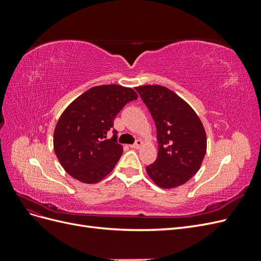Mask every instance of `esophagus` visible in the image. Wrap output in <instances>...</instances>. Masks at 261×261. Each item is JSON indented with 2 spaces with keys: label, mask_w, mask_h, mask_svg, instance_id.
<instances>
[{
  "label": "esophagus",
  "mask_w": 261,
  "mask_h": 261,
  "mask_svg": "<svg viewBox=\"0 0 261 261\" xmlns=\"http://www.w3.org/2000/svg\"><path fill=\"white\" fill-rule=\"evenodd\" d=\"M143 144H144L143 141L138 139L135 144H134V145H130V148H134V149H139L141 146H143Z\"/></svg>",
  "instance_id": "obj_1"
}]
</instances>
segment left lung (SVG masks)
<instances>
[{
  "label": "left lung",
  "mask_w": 261,
  "mask_h": 261,
  "mask_svg": "<svg viewBox=\"0 0 261 261\" xmlns=\"http://www.w3.org/2000/svg\"><path fill=\"white\" fill-rule=\"evenodd\" d=\"M155 123L158 156L146 168L165 189L185 184L195 175L207 151V136L198 115L175 92L160 85L135 88Z\"/></svg>",
  "instance_id": "8db88e82"
}]
</instances>
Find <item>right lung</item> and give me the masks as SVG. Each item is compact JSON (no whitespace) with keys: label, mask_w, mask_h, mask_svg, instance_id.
<instances>
[{"label":"right lung","mask_w":261,"mask_h":261,"mask_svg":"<svg viewBox=\"0 0 261 261\" xmlns=\"http://www.w3.org/2000/svg\"><path fill=\"white\" fill-rule=\"evenodd\" d=\"M137 98L132 88L102 85L87 90L64 110L55 126L53 146L70 176L96 184L112 172L123 153L116 141L114 118L126 103ZM110 131L114 136L108 140Z\"/></svg>","instance_id":"add662e5"}]
</instances>
